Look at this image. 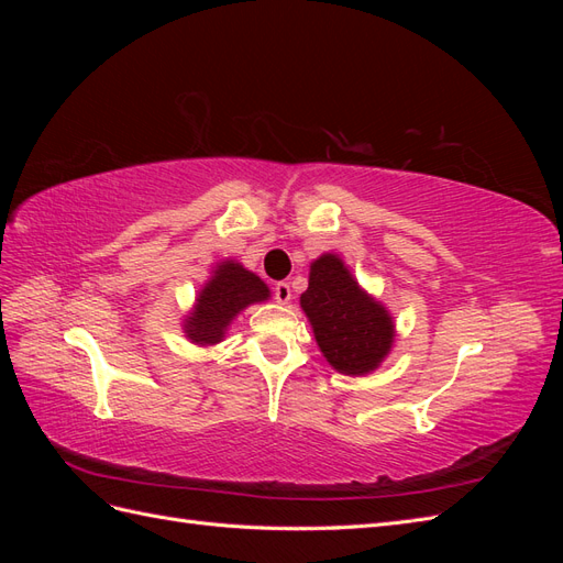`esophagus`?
Wrapping results in <instances>:
<instances>
[{
  "label": "esophagus",
  "instance_id": "esophagus-1",
  "mask_svg": "<svg viewBox=\"0 0 563 563\" xmlns=\"http://www.w3.org/2000/svg\"><path fill=\"white\" fill-rule=\"evenodd\" d=\"M275 300H277L279 305H288V300H291V284L279 282V284L275 286Z\"/></svg>",
  "mask_w": 563,
  "mask_h": 563
}]
</instances>
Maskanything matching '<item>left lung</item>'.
<instances>
[{
  "label": "left lung",
  "instance_id": "left-lung-1",
  "mask_svg": "<svg viewBox=\"0 0 563 563\" xmlns=\"http://www.w3.org/2000/svg\"><path fill=\"white\" fill-rule=\"evenodd\" d=\"M300 308L323 360L343 376H368L395 347V317L356 282L338 253H321L310 263Z\"/></svg>",
  "mask_w": 563,
  "mask_h": 563
}]
</instances>
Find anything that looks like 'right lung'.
Instances as JSON below:
<instances>
[{"label": "right lung", "instance_id": "right-lung-1", "mask_svg": "<svg viewBox=\"0 0 563 563\" xmlns=\"http://www.w3.org/2000/svg\"><path fill=\"white\" fill-rule=\"evenodd\" d=\"M269 286L240 261H220L183 317V333L197 347L223 343L232 321L255 302L269 300Z\"/></svg>", "mask_w": 563, "mask_h": 563}]
</instances>
